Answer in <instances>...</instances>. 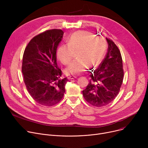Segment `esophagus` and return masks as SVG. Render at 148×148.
<instances>
[{"mask_svg":"<svg viewBox=\"0 0 148 148\" xmlns=\"http://www.w3.org/2000/svg\"><path fill=\"white\" fill-rule=\"evenodd\" d=\"M77 76H74V75H70L69 77H68V79H76Z\"/></svg>","mask_w":148,"mask_h":148,"instance_id":"esophagus-1","label":"esophagus"}]
</instances>
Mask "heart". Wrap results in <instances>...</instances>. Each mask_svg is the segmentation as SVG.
Instances as JSON below:
<instances>
[{
  "instance_id": "b5f03b06",
  "label": "heart",
  "mask_w": 148,
  "mask_h": 148,
  "mask_svg": "<svg viewBox=\"0 0 148 148\" xmlns=\"http://www.w3.org/2000/svg\"><path fill=\"white\" fill-rule=\"evenodd\" d=\"M106 49V42L103 37L94 34L79 31L73 34L67 44L61 45L57 57L61 63L68 64L77 53L78 59L72 62L65 69L67 74L79 75L84 73L89 66L95 68L101 62Z\"/></svg>"
}]
</instances>
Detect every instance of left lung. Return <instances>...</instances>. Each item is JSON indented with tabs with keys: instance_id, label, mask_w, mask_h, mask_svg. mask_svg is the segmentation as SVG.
<instances>
[{
	"instance_id": "obj_1",
	"label": "left lung",
	"mask_w": 148,
	"mask_h": 148,
	"mask_svg": "<svg viewBox=\"0 0 148 148\" xmlns=\"http://www.w3.org/2000/svg\"><path fill=\"white\" fill-rule=\"evenodd\" d=\"M108 50L99 68L90 75L91 79L83 95L88 103L100 107L110 103L117 97L123 79L120 50L110 39L106 38Z\"/></svg>"
}]
</instances>
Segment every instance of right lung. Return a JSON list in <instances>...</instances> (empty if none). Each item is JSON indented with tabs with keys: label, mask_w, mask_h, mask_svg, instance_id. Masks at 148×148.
I'll use <instances>...</instances> for the list:
<instances>
[{
	"label": "right lung",
	"mask_w": 148,
	"mask_h": 148,
	"mask_svg": "<svg viewBox=\"0 0 148 148\" xmlns=\"http://www.w3.org/2000/svg\"><path fill=\"white\" fill-rule=\"evenodd\" d=\"M60 29L47 30L34 36L23 56V80L30 96L38 104L52 106L60 102L67 78L60 79L56 50L64 35Z\"/></svg>",
	"instance_id": "obj_1"
}]
</instances>
